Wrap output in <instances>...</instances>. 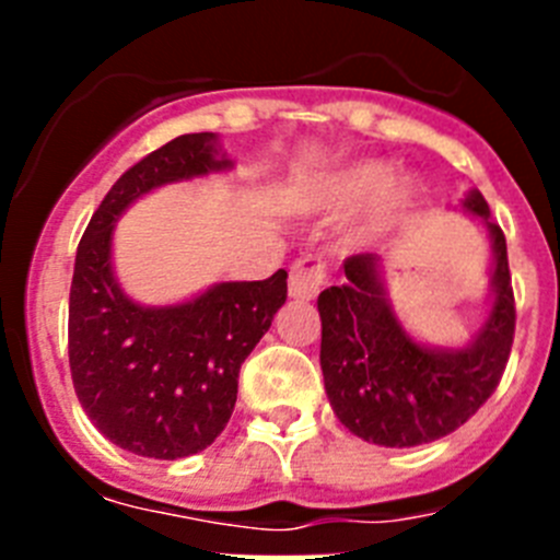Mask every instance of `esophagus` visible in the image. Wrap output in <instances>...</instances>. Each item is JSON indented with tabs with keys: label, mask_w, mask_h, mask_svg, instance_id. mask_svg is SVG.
Wrapping results in <instances>:
<instances>
[{
	"label": "esophagus",
	"mask_w": 560,
	"mask_h": 560,
	"mask_svg": "<svg viewBox=\"0 0 560 560\" xmlns=\"http://www.w3.org/2000/svg\"><path fill=\"white\" fill-rule=\"evenodd\" d=\"M325 280H328V266L323 257L305 255L294 260L289 271V294L294 300H314L323 291Z\"/></svg>",
	"instance_id": "obj_1"
}]
</instances>
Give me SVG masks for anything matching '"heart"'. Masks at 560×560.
I'll return each instance as SVG.
<instances>
[{
  "label": "heart",
  "instance_id": "1",
  "mask_svg": "<svg viewBox=\"0 0 560 560\" xmlns=\"http://www.w3.org/2000/svg\"><path fill=\"white\" fill-rule=\"evenodd\" d=\"M305 205L319 212H350L370 201L359 235L387 230L415 201V182L393 179V167L381 160H359L323 173L303 187Z\"/></svg>",
  "mask_w": 560,
  "mask_h": 560
}]
</instances>
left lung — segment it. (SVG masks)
Here are the masks:
<instances>
[{"mask_svg": "<svg viewBox=\"0 0 560 560\" xmlns=\"http://www.w3.org/2000/svg\"><path fill=\"white\" fill-rule=\"evenodd\" d=\"M463 210L491 232V311L465 348H429L404 330L381 280L378 255L345 260V283L319 294V364L336 418L355 438L387 448H409L446 438L471 418L502 381L516 330L508 244L491 221L482 192Z\"/></svg>", "mask_w": 560, "mask_h": 560, "instance_id": "left-lung-1", "label": "left lung"}]
</instances>
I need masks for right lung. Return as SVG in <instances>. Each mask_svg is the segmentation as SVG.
Segmentation results:
<instances>
[{
	"label": "right lung",
	"mask_w": 560,
	"mask_h": 560,
	"mask_svg": "<svg viewBox=\"0 0 560 560\" xmlns=\"http://www.w3.org/2000/svg\"><path fill=\"white\" fill-rule=\"evenodd\" d=\"M232 167L210 131L182 133L114 182L83 232L69 289V370L83 412L114 446L153 459L199 454L224 432L246 355L285 303V269L219 283L179 305H140L112 269L114 221L171 182Z\"/></svg>",
	"instance_id": "add662e5"
}]
</instances>
